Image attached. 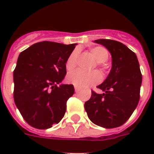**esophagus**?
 <instances>
[{
  "label": "esophagus",
  "instance_id": "1",
  "mask_svg": "<svg viewBox=\"0 0 154 154\" xmlns=\"http://www.w3.org/2000/svg\"><path fill=\"white\" fill-rule=\"evenodd\" d=\"M74 89H75V91H76V92H78V91H80V87L75 86V87H74Z\"/></svg>",
  "mask_w": 154,
  "mask_h": 154
}]
</instances>
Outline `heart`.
I'll use <instances>...</instances> for the list:
<instances>
[{
	"label": "heart",
	"mask_w": 154,
	"mask_h": 154,
	"mask_svg": "<svg viewBox=\"0 0 154 154\" xmlns=\"http://www.w3.org/2000/svg\"><path fill=\"white\" fill-rule=\"evenodd\" d=\"M90 54L97 62L99 67L103 66L104 63L109 57V52L103 46H96L90 49ZM77 52L74 51L67 57L66 61V68L67 71L73 69L77 65ZM101 79L100 74L97 71L85 72L81 70H76L72 72L67 75V80L70 84L80 87H86L99 83Z\"/></svg>",
	"instance_id": "heart-1"
}]
</instances>
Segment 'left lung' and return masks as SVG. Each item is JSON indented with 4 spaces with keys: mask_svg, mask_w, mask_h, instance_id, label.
I'll return each instance as SVG.
<instances>
[{
    "mask_svg": "<svg viewBox=\"0 0 154 154\" xmlns=\"http://www.w3.org/2000/svg\"><path fill=\"white\" fill-rule=\"evenodd\" d=\"M95 43L110 51L112 67L105 82L97 87L105 93L91 91V97L84 107L91 122L112 129L125 124L138 106L142 74L136 54L125 44L104 38Z\"/></svg>",
    "mask_w": 154,
    "mask_h": 154,
    "instance_id": "obj_1",
    "label": "left lung"
}]
</instances>
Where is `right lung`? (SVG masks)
I'll return each instance as SVG.
<instances>
[{"mask_svg": "<svg viewBox=\"0 0 154 154\" xmlns=\"http://www.w3.org/2000/svg\"><path fill=\"white\" fill-rule=\"evenodd\" d=\"M76 44L43 41L19 55L14 70V100L29 125L45 129L60 122L73 85L61 84L67 74L66 61Z\"/></svg>", "mask_w": 154, "mask_h": 154, "instance_id": "add662e5", "label": "right lung"}]
</instances>
